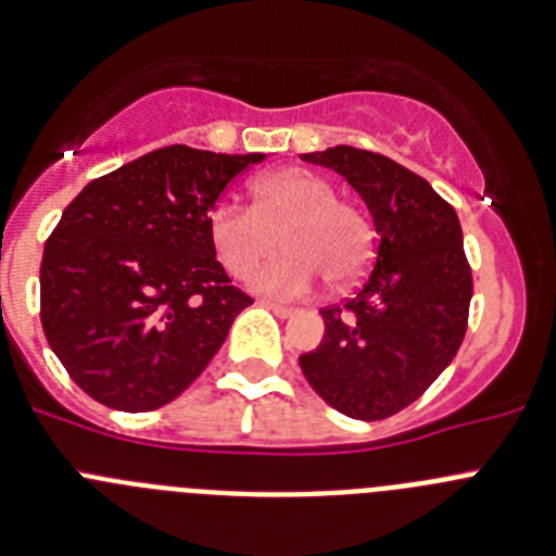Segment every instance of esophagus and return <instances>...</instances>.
<instances>
[{
	"instance_id": "obj_1",
	"label": "esophagus",
	"mask_w": 556,
	"mask_h": 556,
	"mask_svg": "<svg viewBox=\"0 0 556 556\" xmlns=\"http://www.w3.org/2000/svg\"><path fill=\"white\" fill-rule=\"evenodd\" d=\"M260 304H263V307H268V309H271V313H277L279 318H290V315L296 313V309H293V307H285V304L268 302V299H263V302H260Z\"/></svg>"
}]
</instances>
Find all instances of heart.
<instances>
[{"instance_id": "heart-1", "label": "heart", "mask_w": 556, "mask_h": 556, "mask_svg": "<svg viewBox=\"0 0 556 556\" xmlns=\"http://www.w3.org/2000/svg\"><path fill=\"white\" fill-rule=\"evenodd\" d=\"M207 235L222 266L238 279L282 241L288 252L249 279L260 293L282 299L309 293L321 274L334 288H346L374 257L371 222L363 207L334 197V185L309 168H277L254 179V207L235 199L216 202L207 213Z\"/></svg>"}]
</instances>
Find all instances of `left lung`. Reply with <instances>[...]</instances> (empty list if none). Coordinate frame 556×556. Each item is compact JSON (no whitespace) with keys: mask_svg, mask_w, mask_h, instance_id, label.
<instances>
[{"mask_svg":"<svg viewBox=\"0 0 556 556\" xmlns=\"http://www.w3.org/2000/svg\"><path fill=\"white\" fill-rule=\"evenodd\" d=\"M304 160L346 177L379 247L363 288L321 309L324 340L299 365L329 407L382 421L421 396L463 343L473 296L463 229L427 179L384 154L332 147Z\"/></svg>","mask_w":556,"mask_h":556,"instance_id":"1","label":"left lung"}]
</instances>
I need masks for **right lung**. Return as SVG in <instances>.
<instances>
[{
    "label": "right lung",
    "instance_id": "right-lung-1",
    "mask_svg": "<svg viewBox=\"0 0 556 556\" xmlns=\"http://www.w3.org/2000/svg\"><path fill=\"white\" fill-rule=\"evenodd\" d=\"M266 154L174 143L93 179L41 260V324L68 377L124 413L174 402L252 299L229 285L207 213Z\"/></svg>",
    "mask_w": 556,
    "mask_h": 556
}]
</instances>
